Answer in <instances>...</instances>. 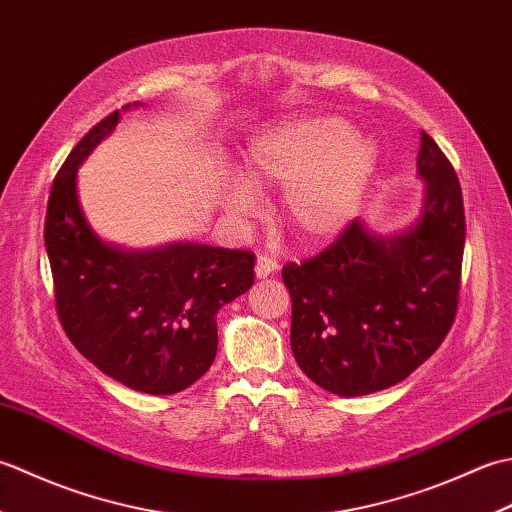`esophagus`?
<instances>
[{
  "mask_svg": "<svg viewBox=\"0 0 512 512\" xmlns=\"http://www.w3.org/2000/svg\"><path fill=\"white\" fill-rule=\"evenodd\" d=\"M279 266H277V259H273L270 255H259L257 257V266H255V275L257 279H266L275 273Z\"/></svg>",
  "mask_w": 512,
  "mask_h": 512,
  "instance_id": "esophagus-1",
  "label": "esophagus"
}]
</instances>
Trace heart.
I'll use <instances>...</instances> for the list:
<instances>
[{
	"label": "heart",
	"instance_id": "b5f03b06",
	"mask_svg": "<svg viewBox=\"0 0 512 512\" xmlns=\"http://www.w3.org/2000/svg\"><path fill=\"white\" fill-rule=\"evenodd\" d=\"M376 167V147L336 116L277 127L248 149L244 173L255 187L281 184V217L303 242H323L356 215ZM235 180L224 191L228 213L246 215L257 195Z\"/></svg>",
	"mask_w": 512,
	"mask_h": 512
}]
</instances>
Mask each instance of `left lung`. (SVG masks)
Instances as JSON below:
<instances>
[{"label":"left lung","instance_id":"left-lung-1","mask_svg":"<svg viewBox=\"0 0 512 512\" xmlns=\"http://www.w3.org/2000/svg\"><path fill=\"white\" fill-rule=\"evenodd\" d=\"M427 200L418 224L383 239L352 220L281 279L292 297L290 347L301 372L336 396L405 380L447 339L462 284L464 202L449 158L422 134Z\"/></svg>","mask_w":512,"mask_h":512}]
</instances>
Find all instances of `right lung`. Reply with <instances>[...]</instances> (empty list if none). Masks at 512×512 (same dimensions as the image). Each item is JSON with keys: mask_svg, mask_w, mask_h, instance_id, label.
I'll use <instances>...</instances> for the list:
<instances>
[{"mask_svg": "<svg viewBox=\"0 0 512 512\" xmlns=\"http://www.w3.org/2000/svg\"><path fill=\"white\" fill-rule=\"evenodd\" d=\"M118 116L114 110L96 123L52 182L43 239L54 306L72 345L103 374L143 394L169 396L211 367L217 310L253 286L255 253L198 244L123 253L103 244L81 213L76 167Z\"/></svg>", "mask_w": 512, "mask_h": 512, "instance_id": "right-lung-1", "label": "right lung"}]
</instances>
